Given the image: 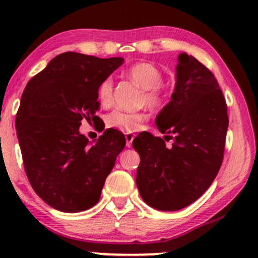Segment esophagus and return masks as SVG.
<instances>
[{"label": "esophagus", "mask_w": 258, "mask_h": 258, "mask_svg": "<svg viewBox=\"0 0 258 258\" xmlns=\"http://www.w3.org/2000/svg\"><path fill=\"white\" fill-rule=\"evenodd\" d=\"M135 135L134 134H130V133H126L125 134V140H126V147H132L133 140H134Z\"/></svg>", "instance_id": "1"}]
</instances>
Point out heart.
<instances>
[{
    "label": "heart",
    "instance_id": "obj_1",
    "mask_svg": "<svg viewBox=\"0 0 258 258\" xmlns=\"http://www.w3.org/2000/svg\"><path fill=\"white\" fill-rule=\"evenodd\" d=\"M126 76L142 88L141 104H146L150 108H158L164 101V90L160 82L163 80L162 71L152 62L140 61L126 70ZM113 96V80L106 77L98 87V99L102 106H108ZM145 112H125L114 110L106 117L108 128L125 133H134L141 128L146 120Z\"/></svg>",
    "mask_w": 258,
    "mask_h": 258
}]
</instances>
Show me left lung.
I'll return each instance as SVG.
<instances>
[{
	"label": "left lung",
	"mask_w": 258,
	"mask_h": 258,
	"mask_svg": "<svg viewBox=\"0 0 258 258\" xmlns=\"http://www.w3.org/2000/svg\"><path fill=\"white\" fill-rule=\"evenodd\" d=\"M171 100L156 118L157 128L174 140L140 133L133 147L140 154L136 186L146 204L176 211L207 190L223 160L228 129L226 100L213 72L181 53Z\"/></svg>",
	"instance_id": "left-lung-1"
}]
</instances>
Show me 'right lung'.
<instances>
[{"mask_svg": "<svg viewBox=\"0 0 258 258\" xmlns=\"http://www.w3.org/2000/svg\"><path fill=\"white\" fill-rule=\"evenodd\" d=\"M124 61L66 51L27 82L17 118L24 168L33 190L51 208L78 213L99 202L125 138L106 129L93 144L82 119L98 120V87Z\"/></svg>", "mask_w": 258, "mask_h": 258, "instance_id": "obj_1", "label": "right lung"}]
</instances>
